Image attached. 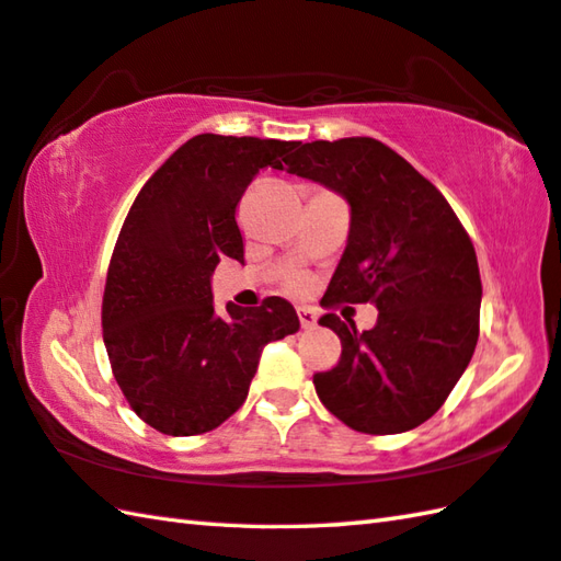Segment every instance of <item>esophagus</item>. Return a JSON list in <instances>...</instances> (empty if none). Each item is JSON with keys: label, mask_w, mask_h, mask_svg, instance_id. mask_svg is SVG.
<instances>
[{"label": "esophagus", "mask_w": 561, "mask_h": 561, "mask_svg": "<svg viewBox=\"0 0 561 561\" xmlns=\"http://www.w3.org/2000/svg\"><path fill=\"white\" fill-rule=\"evenodd\" d=\"M297 317H300L302 329H312L317 327V312L310 310V307H297Z\"/></svg>", "instance_id": "1"}]
</instances>
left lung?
Listing matches in <instances>:
<instances>
[{"label":"left lung","mask_w":561,"mask_h":561,"mask_svg":"<svg viewBox=\"0 0 561 561\" xmlns=\"http://www.w3.org/2000/svg\"><path fill=\"white\" fill-rule=\"evenodd\" d=\"M288 174L317 181L351 208L348 242L324 305L373 302L377 324L324 314L341 339L336 368L314 375L322 404L373 436L424 424L460 380L479 339L482 280L474 247L443 193L373 137L295 142Z\"/></svg>","instance_id":"8db88e82"}]
</instances>
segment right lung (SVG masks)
I'll list each match as a JSON object with an SVG mask.
<instances>
[{
    "mask_svg": "<svg viewBox=\"0 0 561 561\" xmlns=\"http://www.w3.org/2000/svg\"><path fill=\"white\" fill-rule=\"evenodd\" d=\"M295 142L203 133L159 167L113 249L101 324L116 382L145 424L198 436L244 404L261 351L300 329L295 307L215 312L210 278L242 261L237 205L259 169H280Z\"/></svg>",
    "mask_w": 561,
    "mask_h": 561,
    "instance_id": "add662e5",
    "label": "right lung"
}]
</instances>
